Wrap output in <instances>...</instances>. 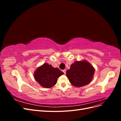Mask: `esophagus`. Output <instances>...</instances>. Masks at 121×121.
Instances as JSON below:
<instances>
[{
    "label": "esophagus",
    "mask_w": 121,
    "mask_h": 121,
    "mask_svg": "<svg viewBox=\"0 0 121 121\" xmlns=\"http://www.w3.org/2000/svg\"><path fill=\"white\" fill-rule=\"evenodd\" d=\"M63 72H64L65 74H66V70H65V69H64V70H63Z\"/></svg>",
    "instance_id": "1"
}]
</instances>
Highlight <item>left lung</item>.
Here are the masks:
<instances>
[{
    "label": "left lung",
    "mask_w": 121,
    "mask_h": 121,
    "mask_svg": "<svg viewBox=\"0 0 121 121\" xmlns=\"http://www.w3.org/2000/svg\"><path fill=\"white\" fill-rule=\"evenodd\" d=\"M95 69L86 60L76 61L67 71V76L70 83L76 87H82L88 84L92 80Z\"/></svg>",
    "instance_id": "obj_1"
}]
</instances>
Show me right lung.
Returning a JSON list of instances; mask_svg holds the SVG:
<instances>
[{
	"instance_id": "add662e5",
	"label": "right lung",
	"mask_w": 121,
	"mask_h": 121,
	"mask_svg": "<svg viewBox=\"0 0 121 121\" xmlns=\"http://www.w3.org/2000/svg\"><path fill=\"white\" fill-rule=\"evenodd\" d=\"M64 74L59 69L54 68L52 65L44 64L34 73V78L41 86L48 88L56 85L57 80Z\"/></svg>"
}]
</instances>
